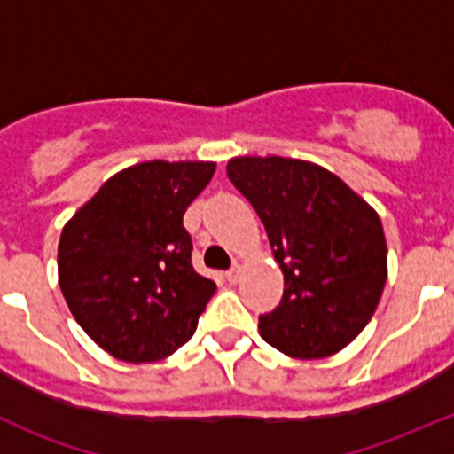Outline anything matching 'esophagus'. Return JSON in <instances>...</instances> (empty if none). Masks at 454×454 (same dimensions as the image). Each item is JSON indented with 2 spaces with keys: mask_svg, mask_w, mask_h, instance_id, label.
Here are the masks:
<instances>
[{
  "mask_svg": "<svg viewBox=\"0 0 454 454\" xmlns=\"http://www.w3.org/2000/svg\"><path fill=\"white\" fill-rule=\"evenodd\" d=\"M241 270H244V268H241L239 263L232 265V268L228 270V272H226V278H228V281H231V283H237V281H239V278H241Z\"/></svg>",
  "mask_w": 454,
  "mask_h": 454,
  "instance_id": "obj_1",
  "label": "esophagus"
}]
</instances>
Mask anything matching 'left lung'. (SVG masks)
Listing matches in <instances>:
<instances>
[{
	"label": "left lung",
	"mask_w": 454,
	"mask_h": 454,
	"mask_svg": "<svg viewBox=\"0 0 454 454\" xmlns=\"http://www.w3.org/2000/svg\"><path fill=\"white\" fill-rule=\"evenodd\" d=\"M226 171L263 222L286 281L281 303L259 316L261 338L301 360L345 349L367 327L387 283L378 213L305 160L244 155Z\"/></svg>",
	"instance_id": "1"
}]
</instances>
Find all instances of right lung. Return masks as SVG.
<instances>
[{
  "mask_svg": "<svg viewBox=\"0 0 454 454\" xmlns=\"http://www.w3.org/2000/svg\"><path fill=\"white\" fill-rule=\"evenodd\" d=\"M215 162L134 164L76 210L59 239V286L76 323L114 358L155 363L195 333L217 286L195 272L182 217Z\"/></svg>",
  "mask_w": 454,
  "mask_h": 454,
  "instance_id": "add662e5",
  "label": "right lung"
}]
</instances>
